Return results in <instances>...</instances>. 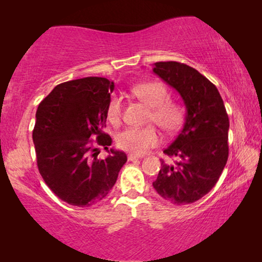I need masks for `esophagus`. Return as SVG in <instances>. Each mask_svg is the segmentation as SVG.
I'll use <instances>...</instances> for the list:
<instances>
[{
    "mask_svg": "<svg viewBox=\"0 0 262 262\" xmlns=\"http://www.w3.org/2000/svg\"><path fill=\"white\" fill-rule=\"evenodd\" d=\"M139 159H142V156L134 155V154H130V155L127 156V160H128V161H135V160H139Z\"/></svg>",
    "mask_w": 262,
    "mask_h": 262,
    "instance_id": "esophagus-1",
    "label": "esophagus"
}]
</instances>
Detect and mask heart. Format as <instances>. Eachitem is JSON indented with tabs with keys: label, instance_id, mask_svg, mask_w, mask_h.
<instances>
[{
	"label": "heart",
	"instance_id": "b5f03b06",
	"mask_svg": "<svg viewBox=\"0 0 262 262\" xmlns=\"http://www.w3.org/2000/svg\"><path fill=\"white\" fill-rule=\"evenodd\" d=\"M131 93L138 100L150 107L148 120L155 123L166 134H173L182 125L185 111L180 103L168 99V91L159 82H144L131 88ZM107 119L111 124H119L121 118V100L112 96L107 105ZM160 143L156 128L146 126L142 128L130 127L121 132L117 138V144L121 150L135 155H143Z\"/></svg>",
	"mask_w": 262,
	"mask_h": 262
}]
</instances>
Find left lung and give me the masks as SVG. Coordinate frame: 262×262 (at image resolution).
Masks as SVG:
<instances>
[{
  "mask_svg": "<svg viewBox=\"0 0 262 262\" xmlns=\"http://www.w3.org/2000/svg\"><path fill=\"white\" fill-rule=\"evenodd\" d=\"M152 71L184 100V126L163 150L174 163L161 161L154 188L171 204L185 205L207 194L217 184L229 156V118L216 85L194 68L157 62Z\"/></svg>",
  "mask_w": 262,
  "mask_h": 262,
  "instance_id": "obj_1",
  "label": "left lung"
}]
</instances>
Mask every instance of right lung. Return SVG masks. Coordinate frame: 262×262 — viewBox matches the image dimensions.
<instances>
[{"label": "right lung", "mask_w": 262, "mask_h": 262, "mask_svg": "<svg viewBox=\"0 0 262 262\" xmlns=\"http://www.w3.org/2000/svg\"><path fill=\"white\" fill-rule=\"evenodd\" d=\"M114 83L105 77H84L56 85L39 103L33 143L39 173L60 200L91 206L108 194L127 161L126 154L108 149L103 132ZM110 155L97 159L91 138Z\"/></svg>", "instance_id": "add662e5"}]
</instances>
